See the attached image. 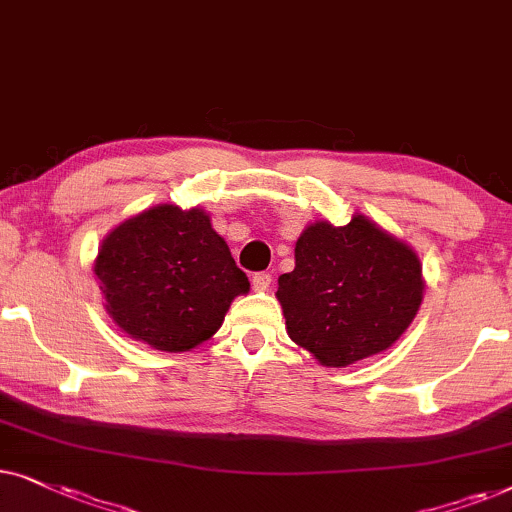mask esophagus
Returning <instances> with one entry per match:
<instances>
[{"mask_svg": "<svg viewBox=\"0 0 512 512\" xmlns=\"http://www.w3.org/2000/svg\"><path fill=\"white\" fill-rule=\"evenodd\" d=\"M252 288H255L257 292H264L271 288V274H267V271H260V274H252Z\"/></svg>", "mask_w": 512, "mask_h": 512, "instance_id": "obj_1", "label": "esophagus"}]
</instances>
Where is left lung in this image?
Segmentation results:
<instances>
[{
  "instance_id": "left-lung-1",
  "label": "left lung",
  "mask_w": 512,
  "mask_h": 512,
  "mask_svg": "<svg viewBox=\"0 0 512 512\" xmlns=\"http://www.w3.org/2000/svg\"><path fill=\"white\" fill-rule=\"evenodd\" d=\"M276 297L292 342L320 365L346 367L400 339L424 299V278L410 245L353 215L344 227L320 220L302 231Z\"/></svg>"
}]
</instances>
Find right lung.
<instances>
[{
    "instance_id": "1",
    "label": "right lung",
    "mask_w": 512,
    "mask_h": 512,
    "mask_svg": "<svg viewBox=\"0 0 512 512\" xmlns=\"http://www.w3.org/2000/svg\"><path fill=\"white\" fill-rule=\"evenodd\" d=\"M93 271L114 323L170 353L213 337L234 297L250 290L208 213L170 203L109 231Z\"/></svg>"
}]
</instances>
